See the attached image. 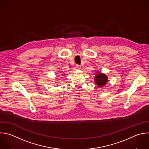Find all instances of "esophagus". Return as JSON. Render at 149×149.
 <instances>
[{
	"instance_id": "obj_1",
	"label": "esophagus",
	"mask_w": 149,
	"mask_h": 149,
	"mask_svg": "<svg viewBox=\"0 0 149 149\" xmlns=\"http://www.w3.org/2000/svg\"><path fill=\"white\" fill-rule=\"evenodd\" d=\"M75 68H76V70H80V69H81V67H80L79 65H76V67H75Z\"/></svg>"
}]
</instances>
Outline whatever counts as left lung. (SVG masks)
Listing matches in <instances>:
<instances>
[{"mask_svg": "<svg viewBox=\"0 0 149 149\" xmlns=\"http://www.w3.org/2000/svg\"><path fill=\"white\" fill-rule=\"evenodd\" d=\"M95 75V76L94 79V82L97 86L101 87L107 84L108 78V76L105 73H102L99 71H97Z\"/></svg>", "mask_w": 149, "mask_h": 149, "instance_id": "left-lung-1", "label": "left lung"}]
</instances>
